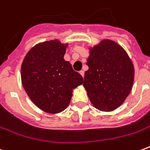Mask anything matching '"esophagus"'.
Instances as JSON below:
<instances>
[{
	"instance_id": "obj_1",
	"label": "esophagus",
	"mask_w": 150,
	"mask_h": 150,
	"mask_svg": "<svg viewBox=\"0 0 150 150\" xmlns=\"http://www.w3.org/2000/svg\"><path fill=\"white\" fill-rule=\"evenodd\" d=\"M80 75H82V77H84V75H85V72H84V71H80Z\"/></svg>"
}]
</instances>
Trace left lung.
Segmentation results:
<instances>
[{"label":"left lung","instance_id":"obj_1","mask_svg":"<svg viewBox=\"0 0 150 150\" xmlns=\"http://www.w3.org/2000/svg\"><path fill=\"white\" fill-rule=\"evenodd\" d=\"M83 86L92 104L101 111H112L129 95L134 81V66L117 43L103 40L89 49Z\"/></svg>","mask_w":150,"mask_h":150}]
</instances>
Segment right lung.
I'll return each instance as SVG.
<instances>
[{
	"label": "right lung",
	"instance_id": "obj_1",
	"mask_svg": "<svg viewBox=\"0 0 150 150\" xmlns=\"http://www.w3.org/2000/svg\"><path fill=\"white\" fill-rule=\"evenodd\" d=\"M67 46L57 40L36 44L27 53L21 68L25 91L36 107L49 114L66 109L73 89L83 82L64 59Z\"/></svg>",
	"mask_w": 150,
	"mask_h": 150
}]
</instances>
